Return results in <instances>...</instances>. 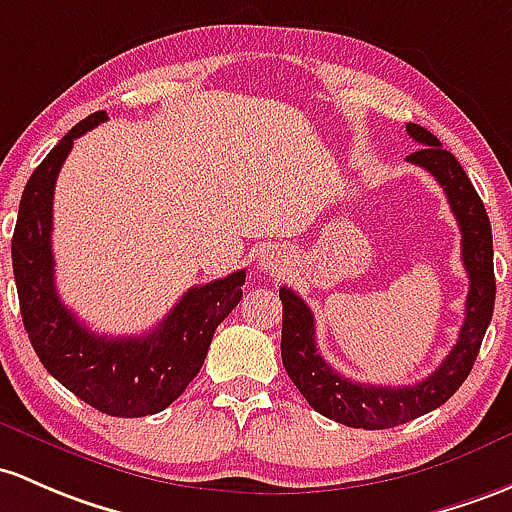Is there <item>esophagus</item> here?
Instances as JSON below:
<instances>
[{
    "instance_id": "esophagus-1",
    "label": "esophagus",
    "mask_w": 512,
    "mask_h": 512,
    "mask_svg": "<svg viewBox=\"0 0 512 512\" xmlns=\"http://www.w3.org/2000/svg\"><path fill=\"white\" fill-rule=\"evenodd\" d=\"M258 266L263 268L266 273H278L280 268L285 266V256L280 251H263L261 258H258Z\"/></svg>"
}]
</instances>
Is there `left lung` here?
<instances>
[{
	"mask_svg": "<svg viewBox=\"0 0 512 512\" xmlns=\"http://www.w3.org/2000/svg\"><path fill=\"white\" fill-rule=\"evenodd\" d=\"M408 134L417 144H422L415 153H410L408 161L434 175L459 222L461 261L469 273L466 317L459 329V339L437 371L415 386H371L339 376L322 359L315 342L312 310L298 293L280 288V302H283L280 356L285 371L312 408L346 427L388 430L447 403L474 368L483 334L493 317L496 276H493V234L486 207L471 185L469 175L452 153L444 151L437 136L422 129L420 124H408Z\"/></svg>",
	"mask_w": 512,
	"mask_h": 512,
	"instance_id": "obj_1",
	"label": "left lung"
}]
</instances>
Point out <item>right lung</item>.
Segmentation results:
<instances>
[{
  "label": "right lung",
  "mask_w": 512,
  "mask_h": 512,
  "mask_svg": "<svg viewBox=\"0 0 512 512\" xmlns=\"http://www.w3.org/2000/svg\"><path fill=\"white\" fill-rule=\"evenodd\" d=\"M107 112L75 124L26 183L12 236L21 317L46 371L87 405L114 417H144L180 398L205 364L219 322L239 305L246 271L195 285L148 334L104 337L87 329L56 293L53 190L73 141Z\"/></svg>",
  "instance_id": "add662e5"
}]
</instances>
